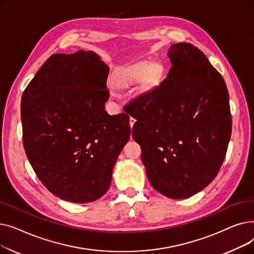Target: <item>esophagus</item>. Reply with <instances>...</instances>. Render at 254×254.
I'll use <instances>...</instances> for the list:
<instances>
[{"label":"esophagus","mask_w":254,"mask_h":254,"mask_svg":"<svg viewBox=\"0 0 254 254\" xmlns=\"http://www.w3.org/2000/svg\"><path fill=\"white\" fill-rule=\"evenodd\" d=\"M135 123H136V119H135L134 117H130V118H129V125H130V127H134Z\"/></svg>","instance_id":"esophagus-1"}]
</instances>
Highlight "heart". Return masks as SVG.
<instances>
[{"mask_svg": "<svg viewBox=\"0 0 254 254\" xmlns=\"http://www.w3.org/2000/svg\"><path fill=\"white\" fill-rule=\"evenodd\" d=\"M161 75V69L156 64H150L147 62H140L123 68L117 72L114 80L118 87L126 88L139 83L144 80L147 86H153Z\"/></svg>", "mask_w": 254, "mask_h": 254, "instance_id": "1", "label": "heart"}]
</instances>
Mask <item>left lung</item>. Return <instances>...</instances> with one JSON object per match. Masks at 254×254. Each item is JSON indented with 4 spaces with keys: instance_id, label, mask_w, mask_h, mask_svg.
<instances>
[{
    "instance_id": "1",
    "label": "left lung",
    "mask_w": 254,
    "mask_h": 254,
    "mask_svg": "<svg viewBox=\"0 0 254 254\" xmlns=\"http://www.w3.org/2000/svg\"><path fill=\"white\" fill-rule=\"evenodd\" d=\"M172 66L152 90L130 102L132 138L153 189L170 198L190 197L218 174L232 134L229 91L204 53L173 44Z\"/></svg>"
}]
</instances>
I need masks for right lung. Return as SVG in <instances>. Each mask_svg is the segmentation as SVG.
<instances>
[{
	"label": "right lung",
	"instance_id": "1",
	"mask_svg": "<svg viewBox=\"0 0 254 254\" xmlns=\"http://www.w3.org/2000/svg\"><path fill=\"white\" fill-rule=\"evenodd\" d=\"M108 65L92 51L56 53L21 98L22 142L37 177L57 196L89 203L108 190L129 139V116L109 115Z\"/></svg>",
	"mask_w": 254,
	"mask_h": 254
}]
</instances>
